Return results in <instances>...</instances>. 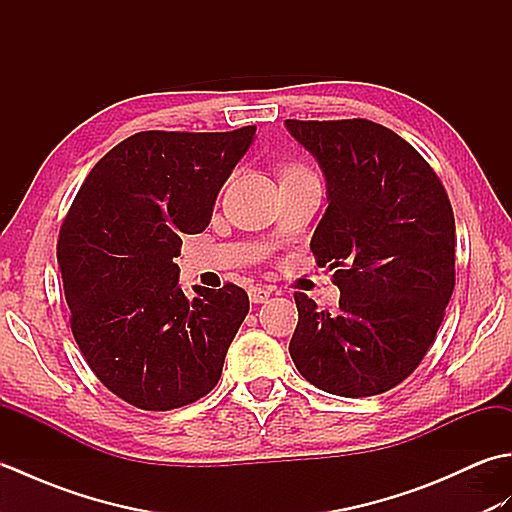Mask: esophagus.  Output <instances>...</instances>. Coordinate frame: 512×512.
Segmentation results:
<instances>
[{"mask_svg":"<svg viewBox=\"0 0 512 512\" xmlns=\"http://www.w3.org/2000/svg\"><path fill=\"white\" fill-rule=\"evenodd\" d=\"M270 295H273V288L270 286H250V290H248V297L253 303H264V301H268Z\"/></svg>","mask_w":512,"mask_h":512,"instance_id":"1","label":"esophagus"}]
</instances>
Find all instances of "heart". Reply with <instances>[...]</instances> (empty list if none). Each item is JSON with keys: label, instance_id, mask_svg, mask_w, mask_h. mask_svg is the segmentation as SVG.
I'll return each instance as SVG.
<instances>
[{"label": "heart", "instance_id": "b5f03b06", "mask_svg": "<svg viewBox=\"0 0 512 512\" xmlns=\"http://www.w3.org/2000/svg\"><path fill=\"white\" fill-rule=\"evenodd\" d=\"M299 173H310V171L306 167H301V165H288V167H284V171H281V178L299 176Z\"/></svg>", "mask_w": 512, "mask_h": 512}]
</instances>
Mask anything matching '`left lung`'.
I'll use <instances>...</instances> for the list:
<instances>
[{
	"label": "left lung",
	"instance_id": "1",
	"mask_svg": "<svg viewBox=\"0 0 512 512\" xmlns=\"http://www.w3.org/2000/svg\"><path fill=\"white\" fill-rule=\"evenodd\" d=\"M286 127L328 180L330 204L310 248L341 290L334 314L295 292L290 356L328 394H383L420 365L453 295L449 195L405 138L367 118H288Z\"/></svg>",
	"mask_w": 512,
	"mask_h": 512
}]
</instances>
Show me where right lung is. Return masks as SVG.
Wrapping results in <instances>:
<instances>
[{"instance_id":"add662e5","label":"right lung","mask_w":512,"mask_h":512,"mask_svg":"<svg viewBox=\"0 0 512 512\" xmlns=\"http://www.w3.org/2000/svg\"><path fill=\"white\" fill-rule=\"evenodd\" d=\"M255 125L138 132L96 162L61 224L57 262L70 328L101 383L129 405L169 411L204 398L248 314L235 284L178 286L182 235L202 233Z\"/></svg>"}]
</instances>
